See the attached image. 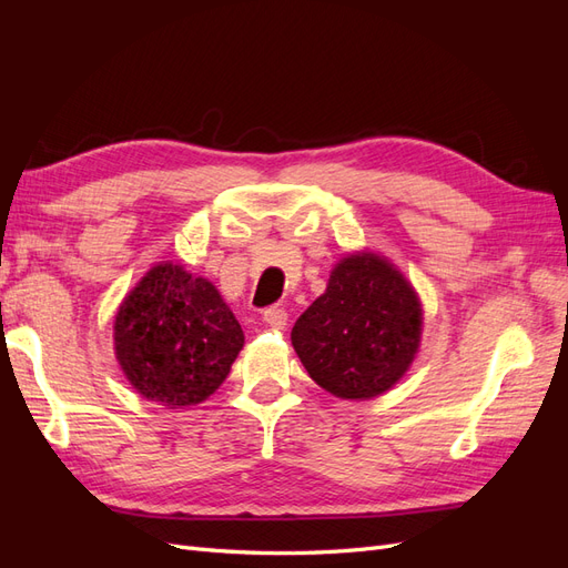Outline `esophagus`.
<instances>
[{"mask_svg": "<svg viewBox=\"0 0 568 568\" xmlns=\"http://www.w3.org/2000/svg\"><path fill=\"white\" fill-rule=\"evenodd\" d=\"M263 322L267 326H272V329H284L286 322H288V315L284 307H267V311L263 313Z\"/></svg>", "mask_w": 568, "mask_h": 568, "instance_id": "obj_1", "label": "esophagus"}]
</instances>
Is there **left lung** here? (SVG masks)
Instances as JSON below:
<instances>
[{"label": "left lung", "mask_w": 568, "mask_h": 568, "mask_svg": "<svg viewBox=\"0 0 568 568\" xmlns=\"http://www.w3.org/2000/svg\"><path fill=\"white\" fill-rule=\"evenodd\" d=\"M424 311L386 255L355 251L334 265L324 294L296 320L291 343L311 379L341 400H372L415 363Z\"/></svg>", "instance_id": "left-lung-1"}]
</instances>
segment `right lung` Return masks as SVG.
<instances>
[{"mask_svg": "<svg viewBox=\"0 0 568 568\" xmlns=\"http://www.w3.org/2000/svg\"><path fill=\"white\" fill-rule=\"evenodd\" d=\"M242 348V324L215 284L170 261L132 286L113 322V351L125 379L168 409L211 398Z\"/></svg>", "mask_w": 568, "mask_h": 568, "instance_id": "obj_1", "label": "right lung"}]
</instances>
